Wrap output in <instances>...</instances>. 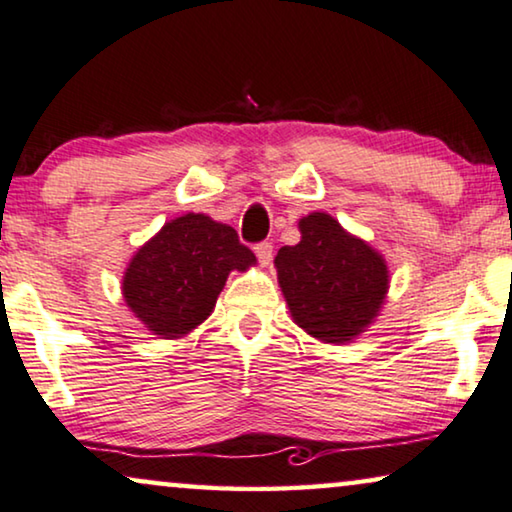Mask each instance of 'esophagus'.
Segmentation results:
<instances>
[{
  "label": "esophagus",
  "instance_id": "1",
  "mask_svg": "<svg viewBox=\"0 0 512 512\" xmlns=\"http://www.w3.org/2000/svg\"><path fill=\"white\" fill-rule=\"evenodd\" d=\"M255 255H257V259H259V264L269 266V264H271V257H273V246H271L269 241L257 243V246H255Z\"/></svg>",
  "mask_w": 512,
  "mask_h": 512
}]
</instances>
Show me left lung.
<instances>
[{"label":"left lung","instance_id":"obj_1","mask_svg":"<svg viewBox=\"0 0 512 512\" xmlns=\"http://www.w3.org/2000/svg\"><path fill=\"white\" fill-rule=\"evenodd\" d=\"M301 241L278 250V283L292 320L325 343H348L383 308L390 271L383 255L329 213L299 220Z\"/></svg>","mask_w":512,"mask_h":512}]
</instances>
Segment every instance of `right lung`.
Wrapping results in <instances>:
<instances>
[{"instance_id":"obj_1","label":"right lung","mask_w":512,"mask_h":512,"mask_svg":"<svg viewBox=\"0 0 512 512\" xmlns=\"http://www.w3.org/2000/svg\"><path fill=\"white\" fill-rule=\"evenodd\" d=\"M253 264V250L234 227L185 213L136 250L122 276V297L148 331L181 338L213 313L229 273Z\"/></svg>"}]
</instances>
